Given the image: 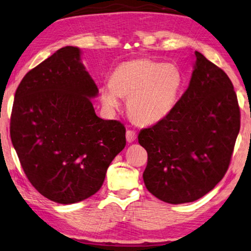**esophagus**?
Masks as SVG:
<instances>
[{"instance_id":"34e87169","label":"esophagus","mask_w":251,"mask_h":251,"mask_svg":"<svg viewBox=\"0 0 251 251\" xmlns=\"http://www.w3.org/2000/svg\"><path fill=\"white\" fill-rule=\"evenodd\" d=\"M136 138H137V135H136V133L134 130H127L126 131V139L128 143H133V141L136 140Z\"/></svg>"}]
</instances>
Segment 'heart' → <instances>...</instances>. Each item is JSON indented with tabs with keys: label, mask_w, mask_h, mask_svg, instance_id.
I'll list each match as a JSON object with an SVG mask.
<instances>
[{
	"label": "heart",
	"mask_w": 251,
	"mask_h": 251,
	"mask_svg": "<svg viewBox=\"0 0 251 251\" xmlns=\"http://www.w3.org/2000/svg\"><path fill=\"white\" fill-rule=\"evenodd\" d=\"M183 83V74L173 63L137 59L117 66L100 95L110 108L120 106L121 98L128 99L130 117L140 125H153L172 112Z\"/></svg>",
	"instance_id": "1"
}]
</instances>
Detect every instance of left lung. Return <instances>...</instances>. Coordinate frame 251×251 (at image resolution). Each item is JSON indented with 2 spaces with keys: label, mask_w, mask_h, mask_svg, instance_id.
Segmentation results:
<instances>
[{
  "label": "left lung",
  "mask_w": 251,
  "mask_h": 251,
  "mask_svg": "<svg viewBox=\"0 0 251 251\" xmlns=\"http://www.w3.org/2000/svg\"><path fill=\"white\" fill-rule=\"evenodd\" d=\"M189 88L172 112L140 130L147 150V190L161 201L182 204L204 197L224 177L240 129L234 85L221 68L195 51Z\"/></svg>",
  "instance_id": "obj_1"
}]
</instances>
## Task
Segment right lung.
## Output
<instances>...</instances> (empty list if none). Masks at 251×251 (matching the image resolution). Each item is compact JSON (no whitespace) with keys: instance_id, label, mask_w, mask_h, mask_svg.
Instances as JSON below:
<instances>
[{"instance_id":"obj_1","label":"right lung","mask_w":251,"mask_h":251,"mask_svg":"<svg viewBox=\"0 0 251 251\" xmlns=\"http://www.w3.org/2000/svg\"><path fill=\"white\" fill-rule=\"evenodd\" d=\"M98 93L72 46L27 72L16 90L12 144L27 179L50 201L72 204L97 193L125 147V126L95 114Z\"/></svg>"}]
</instances>
